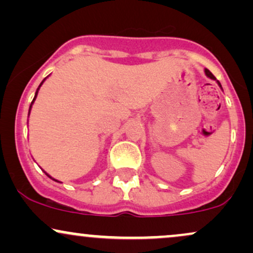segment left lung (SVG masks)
I'll return each mask as SVG.
<instances>
[{
	"label": "left lung",
	"instance_id": "obj_1",
	"mask_svg": "<svg viewBox=\"0 0 253 253\" xmlns=\"http://www.w3.org/2000/svg\"><path fill=\"white\" fill-rule=\"evenodd\" d=\"M205 72H206V75H207V76H208V77H210V78H211V80H216V78H215V76H214V75H213V74H211V72L210 70H208V69H206V70H205ZM217 83H219V82H217ZM219 85H220V83H219ZM220 86H221V85H220Z\"/></svg>",
	"mask_w": 253,
	"mask_h": 253
}]
</instances>
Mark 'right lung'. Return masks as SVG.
Instances as JSON below:
<instances>
[{
  "label": "right lung",
  "instance_id": "add662e5",
  "mask_svg": "<svg viewBox=\"0 0 253 253\" xmlns=\"http://www.w3.org/2000/svg\"><path fill=\"white\" fill-rule=\"evenodd\" d=\"M40 85H42V84H40ZM40 85H39V86H40ZM37 95H38V91L36 92V96H34V98H33V101H32V103H33V102H34V100H36ZM31 107H32V104H31ZM31 107H30V110H31ZM47 176H48V175H47ZM48 177H50V176H48Z\"/></svg>",
  "mask_w": 253,
  "mask_h": 253
}]
</instances>
